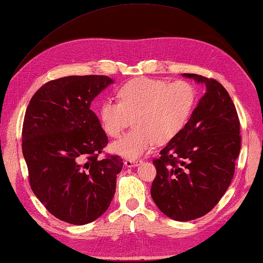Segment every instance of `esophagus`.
Returning a JSON list of instances; mask_svg holds the SVG:
<instances>
[{
	"instance_id": "obj_1",
	"label": "esophagus",
	"mask_w": 263,
	"mask_h": 263,
	"mask_svg": "<svg viewBox=\"0 0 263 263\" xmlns=\"http://www.w3.org/2000/svg\"><path fill=\"white\" fill-rule=\"evenodd\" d=\"M138 161L135 160H132V159H127L125 160V165L128 167H133V166H137L138 165Z\"/></svg>"
}]
</instances>
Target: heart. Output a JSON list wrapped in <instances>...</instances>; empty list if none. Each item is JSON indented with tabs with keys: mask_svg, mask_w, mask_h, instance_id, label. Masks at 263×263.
<instances>
[{
	"mask_svg": "<svg viewBox=\"0 0 263 263\" xmlns=\"http://www.w3.org/2000/svg\"><path fill=\"white\" fill-rule=\"evenodd\" d=\"M118 102L102 101L99 118L109 136L118 137L134 117L135 128L111 144V151L128 159H137L165 144L185 127L196 107L197 91L184 80L168 83L164 80L137 78L117 91Z\"/></svg>",
	"mask_w": 263,
	"mask_h": 263,
	"instance_id": "obj_1",
	"label": "heart"
}]
</instances>
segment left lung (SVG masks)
<instances>
[{
	"label": "left lung",
	"mask_w": 263,
	"mask_h": 263,
	"mask_svg": "<svg viewBox=\"0 0 263 263\" xmlns=\"http://www.w3.org/2000/svg\"><path fill=\"white\" fill-rule=\"evenodd\" d=\"M206 85L185 127L153 160L151 196L168 217L188 221L206 215L229 188L241 149L240 119L225 87L214 79L184 73Z\"/></svg>",
	"instance_id": "obj_1"
}]
</instances>
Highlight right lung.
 Masks as SVG:
<instances>
[{
    "label": "right lung",
    "mask_w": 263,
    "mask_h": 263,
    "mask_svg": "<svg viewBox=\"0 0 263 263\" xmlns=\"http://www.w3.org/2000/svg\"><path fill=\"white\" fill-rule=\"evenodd\" d=\"M114 83L106 75L65 77L34 93L22 126L31 190L56 218L74 225L107 211L122 168L119 155L99 159L108 144L91 102Z\"/></svg>",
    "instance_id": "1"
}]
</instances>
